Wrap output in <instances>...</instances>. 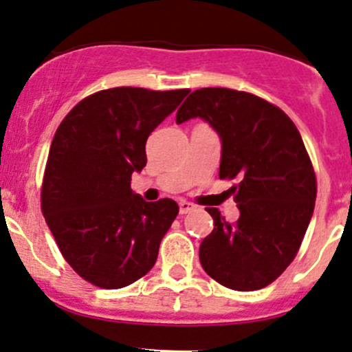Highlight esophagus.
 <instances>
[{
    "instance_id": "obj_1",
    "label": "esophagus",
    "mask_w": 352,
    "mask_h": 352,
    "mask_svg": "<svg viewBox=\"0 0 352 352\" xmlns=\"http://www.w3.org/2000/svg\"><path fill=\"white\" fill-rule=\"evenodd\" d=\"M194 209H195V206L190 204V202H187V201L179 202V212L180 214H188V212H192Z\"/></svg>"
}]
</instances>
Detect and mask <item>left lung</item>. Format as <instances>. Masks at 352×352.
<instances>
[{"label": "left lung", "instance_id": "obj_1", "mask_svg": "<svg viewBox=\"0 0 352 352\" xmlns=\"http://www.w3.org/2000/svg\"><path fill=\"white\" fill-rule=\"evenodd\" d=\"M192 118L219 135V179L238 180L231 187L239 209L234 224L207 207L214 229L199 248L201 265L224 287L260 290L297 256L316 206L312 162L294 121L250 92L197 89L177 111V124Z\"/></svg>", "mask_w": 352, "mask_h": 352}]
</instances>
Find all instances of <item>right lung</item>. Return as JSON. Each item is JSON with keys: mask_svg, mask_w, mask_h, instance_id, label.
I'll return each mask as SVG.
<instances>
[{"mask_svg": "<svg viewBox=\"0 0 352 352\" xmlns=\"http://www.w3.org/2000/svg\"><path fill=\"white\" fill-rule=\"evenodd\" d=\"M188 92L106 89L82 99L55 131L42 212L65 261L96 287H128L157 261L179 206L143 201L131 175L146 165L150 133Z\"/></svg>", "mask_w": 352, "mask_h": 352, "instance_id": "1", "label": "right lung"}]
</instances>
